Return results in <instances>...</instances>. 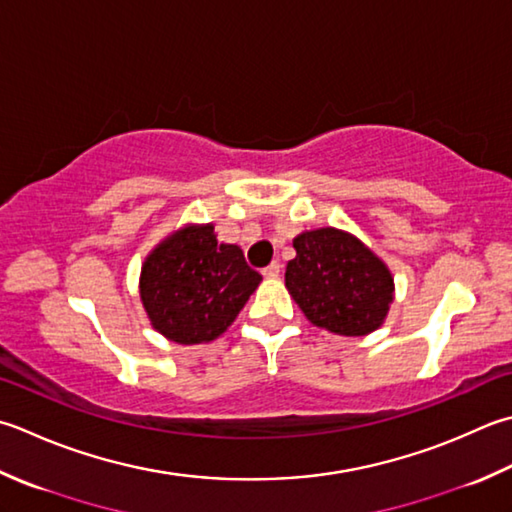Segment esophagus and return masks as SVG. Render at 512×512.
Returning <instances> with one entry per match:
<instances>
[{
	"instance_id": "esophagus-1",
	"label": "esophagus",
	"mask_w": 512,
	"mask_h": 512,
	"mask_svg": "<svg viewBox=\"0 0 512 512\" xmlns=\"http://www.w3.org/2000/svg\"><path fill=\"white\" fill-rule=\"evenodd\" d=\"M279 270H282V266H279V262H270V264L262 270V275L268 277V279H273V277L279 275Z\"/></svg>"
}]
</instances>
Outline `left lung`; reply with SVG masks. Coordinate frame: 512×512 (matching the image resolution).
Instances as JSON below:
<instances>
[{"mask_svg":"<svg viewBox=\"0 0 512 512\" xmlns=\"http://www.w3.org/2000/svg\"><path fill=\"white\" fill-rule=\"evenodd\" d=\"M286 288L310 324L362 337L384 324L395 284L388 266L355 235L339 228L306 230L293 239Z\"/></svg>","mask_w":512,"mask_h":512,"instance_id":"8db88e82","label":"left lung"}]
</instances>
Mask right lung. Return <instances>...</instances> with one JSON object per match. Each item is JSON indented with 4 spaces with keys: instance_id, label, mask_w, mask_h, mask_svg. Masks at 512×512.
Listing matches in <instances>:
<instances>
[{
    "instance_id": "right-lung-1",
    "label": "right lung",
    "mask_w": 512,
    "mask_h": 512,
    "mask_svg": "<svg viewBox=\"0 0 512 512\" xmlns=\"http://www.w3.org/2000/svg\"><path fill=\"white\" fill-rule=\"evenodd\" d=\"M259 282L242 248L217 242L213 224H188L150 250L139 297L157 333L190 346L222 335Z\"/></svg>"
}]
</instances>
